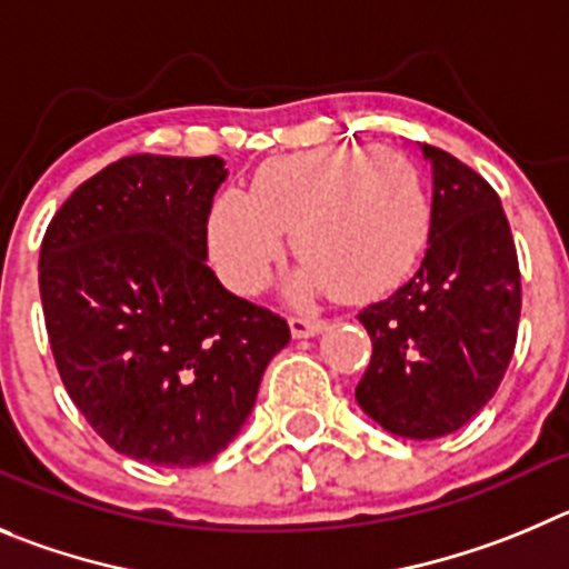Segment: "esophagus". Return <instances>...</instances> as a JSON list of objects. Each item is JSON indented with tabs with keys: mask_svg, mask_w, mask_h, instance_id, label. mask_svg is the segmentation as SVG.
I'll return each instance as SVG.
<instances>
[{
	"mask_svg": "<svg viewBox=\"0 0 569 569\" xmlns=\"http://www.w3.org/2000/svg\"><path fill=\"white\" fill-rule=\"evenodd\" d=\"M289 328H291V337L295 339H309V337H317V333L326 331V322L311 320V317H291Z\"/></svg>",
	"mask_w": 569,
	"mask_h": 569,
	"instance_id": "1",
	"label": "esophagus"
}]
</instances>
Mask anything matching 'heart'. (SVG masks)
<instances>
[{"mask_svg":"<svg viewBox=\"0 0 569 569\" xmlns=\"http://www.w3.org/2000/svg\"><path fill=\"white\" fill-rule=\"evenodd\" d=\"M432 227L427 182L412 159L379 148H328L260 164L252 190H227L210 212V252L236 291H258L283 254L302 263L297 300L331 291L370 300L407 278Z\"/></svg>","mask_w":569,"mask_h":569,"instance_id":"heart-1","label":"heart"}]
</instances>
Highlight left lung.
<instances>
[{
  "instance_id": "8db88e82",
  "label": "left lung",
  "mask_w": 569,
  "mask_h": 569,
  "mask_svg": "<svg viewBox=\"0 0 569 569\" xmlns=\"http://www.w3.org/2000/svg\"><path fill=\"white\" fill-rule=\"evenodd\" d=\"M423 159L432 164L427 254L401 289L359 311L373 342L359 407L412 440L458 432L491 401L522 309L500 196L452 153L423 146Z\"/></svg>"
}]
</instances>
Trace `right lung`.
Listing matches in <instances>:
<instances>
[{"mask_svg": "<svg viewBox=\"0 0 569 569\" xmlns=\"http://www.w3.org/2000/svg\"><path fill=\"white\" fill-rule=\"evenodd\" d=\"M219 157L134 153L52 216L39 289L58 373L89 427L140 463H210L241 432L286 320L207 267Z\"/></svg>", "mask_w": 569, "mask_h": 569, "instance_id": "obj_1", "label": "right lung"}]
</instances>
